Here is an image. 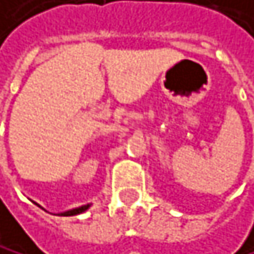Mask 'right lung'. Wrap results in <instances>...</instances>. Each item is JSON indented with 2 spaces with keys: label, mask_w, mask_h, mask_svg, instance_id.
<instances>
[{
  "label": "right lung",
  "mask_w": 254,
  "mask_h": 254,
  "mask_svg": "<svg viewBox=\"0 0 254 254\" xmlns=\"http://www.w3.org/2000/svg\"><path fill=\"white\" fill-rule=\"evenodd\" d=\"M90 207V204H84V206H79V207H74V209H70V211H65L62 212L61 215H76V214H81L84 211H87Z\"/></svg>",
  "instance_id": "1"
}]
</instances>
